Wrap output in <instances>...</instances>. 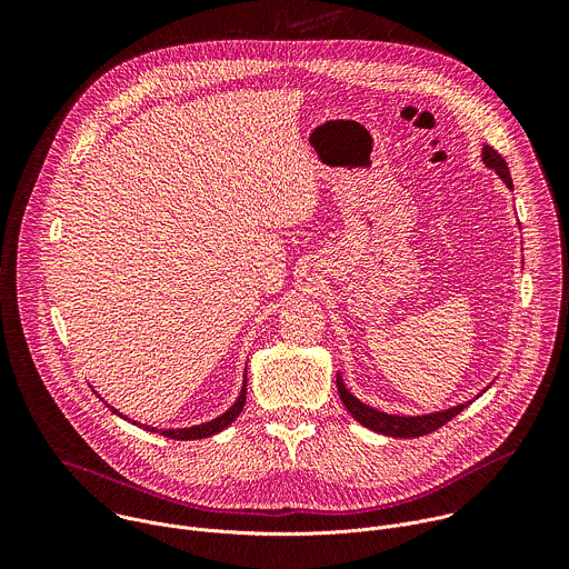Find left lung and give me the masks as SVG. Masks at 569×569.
Instances as JSON below:
<instances>
[{"label":"left lung","mask_w":569,"mask_h":569,"mask_svg":"<svg viewBox=\"0 0 569 569\" xmlns=\"http://www.w3.org/2000/svg\"><path fill=\"white\" fill-rule=\"evenodd\" d=\"M481 161L489 169H493L502 182L513 191V182H511V173H509V167L505 157L493 150L491 146H483L481 148ZM338 391H340V398L345 402V408L351 412V417L373 430V432H380V435H387V437H398V439H415V437H423V435H430L435 430H439L441 426H446L450 419H455L468 402H461L457 405V408H450V410H441V412H435V415H421V417H398V415H387V412H380V410H373L369 408V405H365L362 400H358L345 385L342 376H338Z\"/></svg>","instance_id":"8db88e82"}]
</instances>
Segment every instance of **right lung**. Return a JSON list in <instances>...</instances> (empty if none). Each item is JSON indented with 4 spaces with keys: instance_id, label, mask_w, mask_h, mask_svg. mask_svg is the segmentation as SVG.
Masks as SVG:
<instances>
[{
    "instance_id": "right-lung-1",
    "label": "right lung",
    "mask_w": 569,
    "mask_h": 569,
    "mask_svg": "<svg viewBox=\"0 0 569 569\" xmlns=\"http://www.w3.org/2000/svg\"><path fill=\"white\" fill-rule=\"evenodd\" d=\"M246 393H248V371H246V378H242V389H240V393H238V398H236V402L231 405V408L224 412V415H220V417H216V419H211V421H207V423H200V426H193V428H178V430H157V428H148V426H139L137 421H132L134 426H139V428H146V430H150V432H159L161 437H169V439H178V441H189V439H204V437H211V435H216V432H220V430H224L231 421H236L238 419V415L242 412V408H246ZM101 398V396H99ZM103 400V398H101ZM110 408V405H108ZM114 415H119L114 408H110ZM121 419H126L123 415H119ZM126 421H130V419H126Z\"/></svg>"
}]
</instances>
